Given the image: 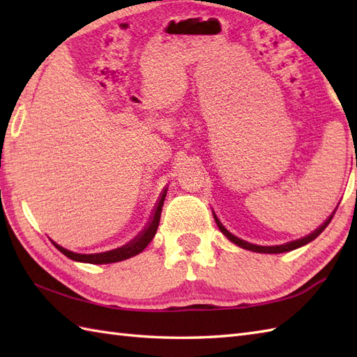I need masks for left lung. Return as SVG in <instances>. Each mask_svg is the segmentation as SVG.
<instances>
[{"label": "left lung", "mask_w": 357, "mask_h": 357, "mask_svg": "<svg viewBox=\"0 0 357 357\" xmlns=\"http://www.w3.org/2000/svg\"><path fill=\"white\" fill-rule=\"evenodd\" d=\"M335 213H336V211H333V215L327 219V221H325V222L319 227V229L314 230L312 234H308V236L302 238V239H298V241H293V242H288V244H284V245H275V247L255 245V244H250V242L242 241V239L234 236V234H231L229 230H227L225 227H224L221 222H219V219L216 218L215 213H213V216H215V221H216V224H218V227H219V230H221V231L225 234V236L229 238L231 242H234V244H236V245H239V247H242V248H245V250H252V252H256V253H284V252H290V250H294V248H299V247H302V245L308 244V242H312L313 239H316L325 229H327V225L331 222V219H333V216H335Z\"/></svg>", "instance_id": "8db88e82"}]
</instances>
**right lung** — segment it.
I'll return each instance as SVG.
<instances>
[{
    "label": "right lung",
    "instance_id": "add662e5",
    "mask_svg": "<svg viewBox=\"0 0 357 357\" xmlns=\"http://www.w3.org/2000/svg\"><path fill=\"white\" fill-rule=\"evenodd\" d=\"M164 198H165V192L162 193L161 199L158 202V207L155 210V215L153 219H151V222L149 224V227L146 230H144L138 238L133 239L130 244H127L121 248L116 250H112V252H105V253H96V255H79V253H73L69 252V250L63 248L61 245H58L53 242V245H55L59 252L63 255H66L67 257H70L72 261H78V262H87V264H113V262H119V261H124L128 259V257L139 255L144 248H146L150 241L153 239L155 233L158 230V225H159V219H161V210L164 206Z\"/></svg>",
    "mask_w": 357,
    "mask_h": 357
}]
</instances>
